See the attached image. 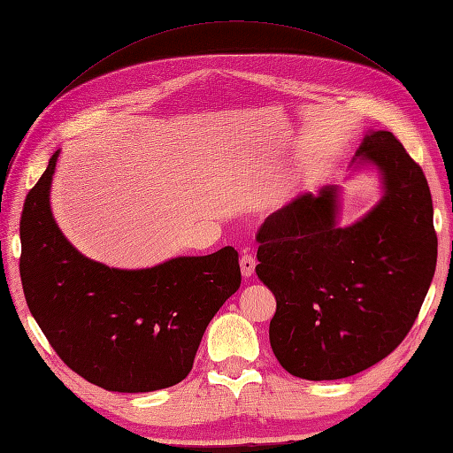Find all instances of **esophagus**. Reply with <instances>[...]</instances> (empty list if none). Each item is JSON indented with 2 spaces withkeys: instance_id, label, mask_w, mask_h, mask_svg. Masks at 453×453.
<instances>
[{
  "instance_id": "esophagus-1",
  "label": "esophagus",
  "mask_w": 453,
  "mask_h": 453,
  "mask_svg": "<svg viewBox=\"0 0 453 453\" xmlns=\"http://www.w3.org/2000/svg\"><path fill=\"white\" fill-rule=\"evenodd\" d=\"M255 258L251 257V255H243L242 257V260H240V268H242V276L248 280V278H251L253 273H255Z\"/></svg>"
}]
</instances>
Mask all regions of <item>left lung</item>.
<instances>
[{
  "label": "left lung",
  "mask_w": 453,
  "mask_h": 453,
  "mask_svg": "<svg viewBox=\"0 0 453 453\" xmlns=\"http://www.w3.org/2000/svg\"><path fill=\"white\" fill-rule=\"evenodd\" d=\"M353 170L374 168L381 198L340 225L342 187L272 213L257 240L258 280L276 296L270 346L287 372L340 380L372 365L412 328L436 268L427 180L388 130H368Z\"/></svg>",
  "instance_id": "obj_1"
}]
</instances>
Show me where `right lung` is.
Segmentation results:
<instances>
[{
  "mask_svg": "<svg viewBox=\"0 0 453 453\" xmlns=\"http://www.w3.org/2000/svg\"><path fill=\"white\" fill-rule=\"evenodd\" d=\"M60 149L24 202L20 278L49 344L73 372L107 391L147 393L187 378L200 340L240 289L238 251L173 257L122 270L79 253L50 210Z\"/></svg>",
  "mask_w": 453,
  "mask_h": 453,
  "instance_id": "1",
  "label": "right lung"
}]
</instances>
